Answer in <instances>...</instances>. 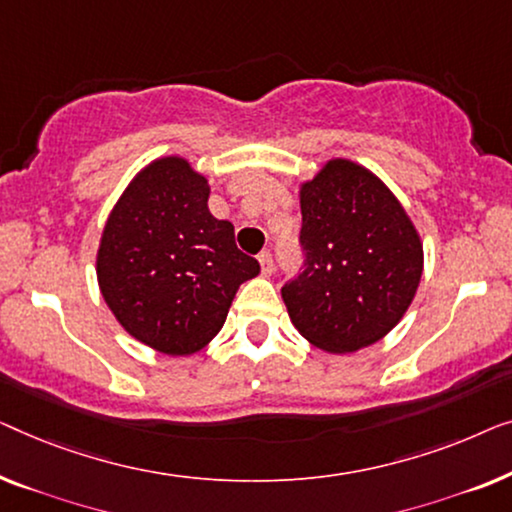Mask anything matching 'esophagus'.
Masks as SVG:
<instances>
[{
	"label": "esophagus",
	"mask_w": 512,
	"mask_h": 512,
	"mask_svg": "<svg viewBox=\"0 0 512 512\" xmlns=\"http://www.w3.org/2000/svg\"><path fill=\"white\" fill-rule=\"evenodd\" d=\"M259 266H262V276H271L273 269H276V262H273V255L269 250H264V253L259 255Z\"/></svg>",
	"instance_id": "esophagus-1"
}]
</instances>
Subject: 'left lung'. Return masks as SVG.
Instances as JSON below:
<instances>
[{
    "instance_id": "8db88e82",
    "label": "left lung",
    "mask_w": 512,
    "mask_h": 512,
    "mask_svg": "<svg viewBox=\"0 0 512 512\" xmlns=\"http://www.w3.org/2000/svg\"><path fill=\"white\" fill-rule=\"evenodd\" d=\"M304 266L283 285L292 325L327 352L376 343L408 311L422 278V243L385 183L331 160L301 185Z\"/></svg>"
}]
</instances>
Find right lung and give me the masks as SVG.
I'll return each mask as SVG.
<instances>
[{"label":"right lung","instance_id":"obj_1","mask_svg":"<svg viewBox=\"0 0 512 512\" xmlns=\"http://www.w3.org/2000/svg\"><path fill=\"white\" fill-rule=\"evenodd\" d=\"M257 273L232 222L208 211V181L183 157H162L129 183L97 253L99 290L120 325L174 357L218 334L239 285Z\"/></svg>","mask_w":512,"mask_h":512}]
</instances>
